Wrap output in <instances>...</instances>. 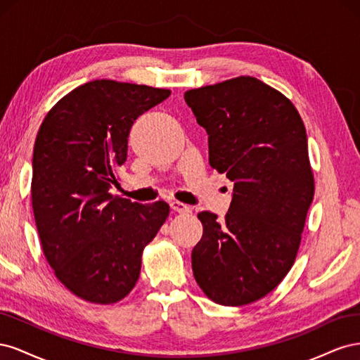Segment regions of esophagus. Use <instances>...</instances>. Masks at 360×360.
<instances>
[{
	"mask_svg": "<svg viewBox=\"0 0 360 360\" xmlns=\"http://www.w3.org/2000/svg\"><path fill=\"white\" fill-rule=\"evenodd\" d=\"M169 205H171V209L177 213H191V207L180 202V201H171Z\"/></svg>",
	"mask_w": 360,
	"mask_h": 360,
	"instance_id": "obj_1",
	"label": "esophagus"
}]
</instances>
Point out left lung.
Instances as JSON below:
<instances>
[{
	"label": "left lung",
	"mask_w": 360,
	"mask_h": 360,
	"mask_svg": "<svg viewBox=\"0 0 360 360\" xmlns=\"http://www.w3.org/2000/svg\"><path fill=\"white\" fill-rule=\"evenodd\" d=\"M184 101L209 135L212 168L234 183L225 221L198 213L193 276L213 302L242 307L276 288L296 259L314 198L307 130L287 97L252 76Z\"/></svg>",
	"instance_id": "8db88e82"
}]
</instances>
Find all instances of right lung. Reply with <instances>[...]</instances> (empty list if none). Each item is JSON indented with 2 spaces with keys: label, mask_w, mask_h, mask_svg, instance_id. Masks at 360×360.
I'll use <instances>...</instances> for the list:
<instances>
[{
  "label": "right lung",
  "mask_w": 360,
  "mask_h": 360,
  "mask_svg": "<svg viewBox=\"0 0 360 360\" xmlns=\"http://www.w3.org/2000/svg\"><path fill=\"white\" fill-rule=\"evenodd\" d=\"M169 90L97 79L52 108L32 153L31 198L39 237L61 284L93 303H115L136 284L144 248L169 213L163 201L114 197L135 120Z\"/></svg>",
  "instance_id": "1"
}]
</instances>
